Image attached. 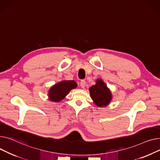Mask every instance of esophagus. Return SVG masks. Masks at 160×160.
Segmentation results:
<instances>
[{"instance_id":"34e87169","label":"esophagus","mask_w":160,"mask_h":160,"mask_svg":"<svg viewBox=\"0 0 160 160\" xmlns=\"http://www.w3.org/2000/svg\"><path fill=\"white\" fill-rule=\"evenodd\" d=\"M85 85H86V82L84 80H82L80 82V87L82 88H84V87H85Z\"/></svg>"}]
</instances>
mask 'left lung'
Masks as SVG:
<instances>
[{
    "mask_svg": "<svg viewBox=\"0 0 160 160\" xmlns=\"http://www.w3.org/2000/svg\"><path fill=\"white\" fill-rule=\"evenodd\" d=\"M89 92L92 99L98 107H107L112 99L110 90L101 79H96L94 85L89 88Z\"/></svg>",
    "mask_w": 160,
    "mask_h": 160,
    "instance_id": "8db88e82",
    "label": "left lung"
}]
</instances>
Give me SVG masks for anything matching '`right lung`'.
<instances>
[{"label": "right lung", "instance_id": "obj_1", "mask_svg": "<svg viewBox=\"0 0 160 160\" xmlns=\"http://www.w3.org/2000/svg\"><path fill=\"white\" fill-rule=\"evenodd\" d=\"M78 87V84L73 80H62L51 87L48 92L50 101L58 102L64 99L68 93Z\"/></svg>", "mask_w": 160, "mask_h": 160}]
</instances>
